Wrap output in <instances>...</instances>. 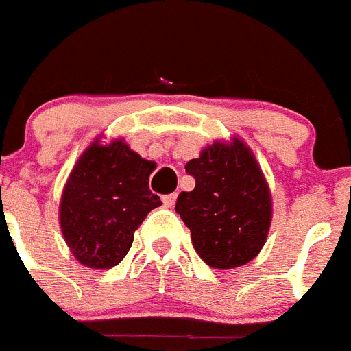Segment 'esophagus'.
<instances>
[{
    "label": "esophagus",
    "mask_w": 351,
    "mask_h": 351,
    "mask_svg": "<svg viewBox=\"0 0 351 351\" xmlns=\"http://www.w3.org/2000/svg\"><path fill=\"white\" fill-rule=\"evenodd\" d=\"M176 196H178V194H176V193L166 194V196H162V202H164V205H166L167 208H171L176 203Z\"/></svg>",
    "instance_id": "esophagus-1"
}]
</instances>
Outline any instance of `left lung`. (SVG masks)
<instances>
[{"label":"left lung","mask_w":351,"mask_h":351,"mask_svg":"<svg viewBox=\"0 0 351 351\" xmlns=\"http://www.w3.org/2000/svg\"><path fill=\"white\" fill-rule=\"evenodd\" d=\"M185 171L196 185L178 196L175 210L199 257L217 269L252 261L269 232L271 194L250 148L237 139L230 146L214 143Z\"/></svg>","instance_id":"obj_1"}]
</instances>
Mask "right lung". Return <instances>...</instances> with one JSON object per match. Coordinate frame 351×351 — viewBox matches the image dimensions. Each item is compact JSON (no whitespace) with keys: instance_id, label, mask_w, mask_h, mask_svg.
<instances>
[{"instance_id":"add662e5","label":"right lung","mask_w":351,"mask_h":351,"mask_svg":"<svg viewBox=\"0 0 351 351\" xmlns=\"http://www.w3.org/2000/svg\"><path fill=\"white\" fill-rule=\"evenodd\" d=\"M155 164L123 141L94 143L75 166L60 202L64 239L76 261L96 269L117 266L134 243V232L153 208L149 191Z\"/></svg>"}]
</instances>
